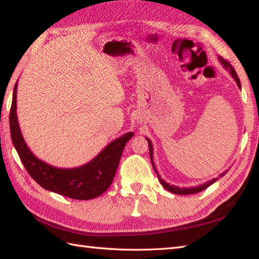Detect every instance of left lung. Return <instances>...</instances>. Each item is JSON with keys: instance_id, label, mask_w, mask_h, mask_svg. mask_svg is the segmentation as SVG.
Segmentation results:
<instances>
[{"instance_id": "left-lung-1", "label": "left lung", "mask_w": 259, "mask_h": 259, "mask_svg": "<svg viewBox=\"0 0 259 259\" xmlns=\"http://www.w3.org/2000/svg\"><path fill=\"white\" fill-rule=\"evenodd\" d=\"M219 59H220V62L222 63V65H224V67H225L226 69L230 70V73H231V75L233 76L234 79H235V81H236V83H237V86L240 88V80H239V78H238V76H237V74H236V71H235V69H234L233 66H232L230 63H228L227 61H225V59L222 58L221 56L219 57ZM146 139H147V141H148V143H149L150 159H151V162H152V166H153V169H154L155 173H157V176H158L159 181H160V183L162 184V186H163V188H164L165 190H167V191H169V192H171V193H174V194H180V195H188V194H194V193H198V192H202L203 190L207 189L209 185L213 184L215 181H218V180H219L218 178H216V179H213V180H211V181H208V182L204 183V184H201V185H198V186H194V188H182V189H181V188H179V186L170 185L169 183L164 182L163 180L161 179L160 174L158 173L157 169H155L154 163H153V148H152V142L150 141V140L148 139V138H146ZM226 172H227V171H226ZM226 172L222 173L221 176H220V178H221V177H224L225 174H226Z\"/></svg>"}]
</instances>
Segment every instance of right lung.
Masks as SVG:
<instances>
[{
    "mask_svg": "<svg viewBox=\"0 0 259 259\" xmlns=\"http://www.w3.org/2000/svg\"><path fill=\"white\" fill-rule=\"evenodd\" d=\"M16 92L17 82L10 112L11 138L29 176L45 190L74 200H92L106 192L115 178L125 143L134 137V132L113 140L85 165L73 169L55 167L36 158L24 141L16 116Z\"/></svg>",
    "mask_w": 259,
    "mask_h": 259,
    "instance_id": "obj_1",
    "label": "right lung"
}]
</instances>
